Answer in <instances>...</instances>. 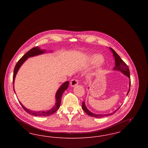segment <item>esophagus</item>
Listing matches in <instances>:
<instances>
[{"label": "esophagus", "mask_w": 148, "mask_h": 148, "mask_svg": "<svg viewBox=\"0 0 148 148\" xmlns=\"http://www.w3.org/2000/svg\"><path fill=\"white\" fill-rule=\"evenodd\" d=\"M77 84H78V80H77V79H73V80H71V85L72 87L75 86H76Z\"/></svg>", "instance_id": "obj_1"}]
</instances>
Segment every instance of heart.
<instances>
[{"label": "heart", "instance_id": "b5f03b06", "mask_svg": "<svg viewBox=\"0 0 148 148\" xmlns=\"http://www.w3.org/2000/svg\"><path fill=\"white\" fill-rule=\"evenodd\" d=\"M103 61V59L101 57L99 56H92V63L94 64H98L101 63Z\"/></svg>", "mask_w": 148, "mask_h": 148}]
</instances>
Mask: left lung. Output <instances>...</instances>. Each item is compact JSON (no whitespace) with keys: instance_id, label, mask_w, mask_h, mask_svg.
Listing matches in <instances>:
<instances>
[{"instance_id":"obj_1","label":"left lung","mask_w":148,"mask_h":148,"mask_svg":"<svg viewBox=\"0 0 148 148\" xmlns=\"http://www.w3.org/2000/svg\"><path fill=\"white\" fill-rule=\"evenodd\" d=\"M110 50H112V51L113 52V56L115 58V66L114 68V70H116V71H121L124 75H125L127 77L130 79V82H129V91L127 93V95L128 94V93L130 91V85H131V81H130V71L129 69L128 68V66L127 65L126 63L120 58L119 56L115 51L112 48H110ZM82 109L84 110L85 113H86L88 115L91 116L92 117H95V118H102L104 116H109V115H112L114 113H116V112L119 109V108L116 109L115 111L113 112L112 113H109V114H95L94 113L90 112L86 107L84 101H83L82 103Z\"/></svg>"}]
</instances>
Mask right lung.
<instances>
[{
  "label": "right lung",
  "mask_w": 148,
  "mask_h": 148,
  "mask_svg": "<svg viewBox=\"0 0 148 148\" xmlns=\"http://www.w3.org/2000/svg\"><path fill=\"white\" fill-rule=\"evenodd\" d=\"M45 51V50L40 49L38 47H34L30 50H29L25 54H24L23 56H22L21 58L19 60V61L17 62V63L16 64V65L15 66V68H14L13 76V90H14V92H15L14 89L15 77L16 74L18 71L19 70V69L21 66V65L28 59V58L41 54L44 53ZM69 84V82L68 81H67V82H66L63 83V84H62V85L59 88V89L56 92V103L54 106H53V108H52L51 109H50L49 110H48V111L35 112V111L30 110L27 109L25 107H24V106H23L20 101H19V103H20L21 105L22 106V108L24 109V110L27 113H28L29 114H31L32 115H34L35 116H49V115L53 114V113L56 112V110H58V109L59 108L60 103H61V100H62L61 98H62V94H63L64 91L68 89Z\"/></svg>",
  "instance_id": "obj_1"
}]
</instances>
